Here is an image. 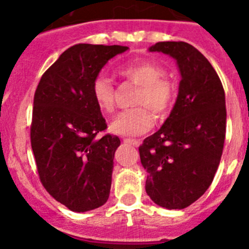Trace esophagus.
Masks as SVG:
<instances>
[{"label": "esophagus", "instance_id": "34e87169", "mask_svg": "<svg viewBox=\"0 0 249 249\" xmlns=\"http://www.w3.org/2000/svg\"><path fill=\"white\" fill-rule=\"evenodd\" d=\"M124 142H129V144H133V145L135 146L140 145L139 139H130V138H126V139H124Z\"/></svg>", "mask_w": 249, "mask_h": 249}]
</instances>
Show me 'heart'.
Masks as SVG:
<instances>
[{
	"label": "heart",
	"mask_w": 249,
	"mask_h": 249,
	"mask_svg": "<svg viewBox=\"0 0 249 249\" xmlns=\"http://www.w3.org/2000/svg\"><path fill=\"white\" fill-rule=\"evenodd\" d=\"M120 75L139 85L133 109L125 110L112 119L110 131L119 135H139L153 125V115L164 116L169 111L176 98V85L165 75L161 65L149 60H138L124 65ZM91 96L99 110L111 112L115 107V89L112 81L104 73H99L91 83Z\"/></svg>",
	"instance_id": "1"
}]
</instances>
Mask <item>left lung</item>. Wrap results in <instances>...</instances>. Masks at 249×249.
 Instances as JSON below:
<instances>
[{
    "instance_id": "8db88e82",
    "label": "left lung",
    "mask_w": 249,
    "mask_h": 249,
    "mask_svg": "<svg viewBox=\"0 0 249 249\" xmlns=\"http://www.w3.org/2000/svg\"><path fill=\"white\" fill-rule=\"evenodd\" d=\"M150 53L176 59L181 80L163 126L139 146L148 172L145 190L155 204L183 209L212 184L226 139V95L211 62L183 41L157 42Z\"/></svg>"
}]
</instances>
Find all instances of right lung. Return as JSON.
Masks as SVG:
<instances>
[{
	"label": "right lung",
	"instance_id": "add662e5",
	"mask_svg": "<svg viewBox=\"0 0 249 249\" xmlns=\"http://www.w3.org/2000/svg\"><path fill=\"white\" fill-rule=\"evenodd\" d=\"M129 47L77 44L60 55L41 77L34 96L31 146L38 177L57 202L72 212L105 204L111 187L116 135L91 96L104 65Z\"/></svg>",
	"mask_w": 249,
	"mask_h": 249
}]
</instances>
